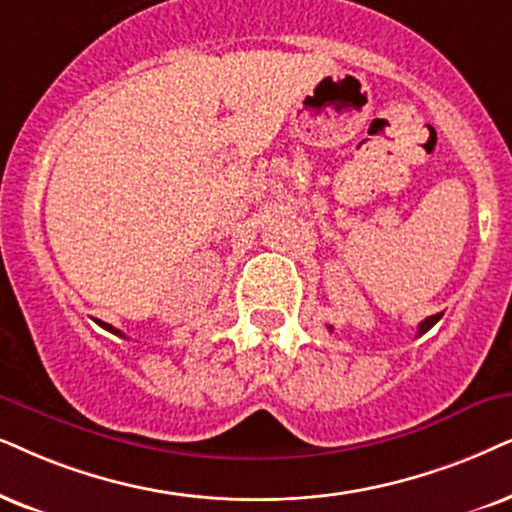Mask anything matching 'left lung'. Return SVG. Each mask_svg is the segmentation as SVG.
I'll use <instances>...</instances> for the list:
<instances>
[{"mask_svg":"<svg viewBox=\"0 0 512 512\" xmlns=\"http://www.w3.org/2000/svg\"><path fill=\"white\" fill-rule=\"evenodd\" d=\"M439 319H442V314H435V316H428V319H425V321H420V326H418V335H423V333H428L430 331V328L432 326H435V323L439 321ZM328 328H331V326H328ZM331 331H333V328H331Z\"/></svg>","mask_w":512,"mask_h":512,"instance_id":"obj_1","label":"left lung"}]
</instances>
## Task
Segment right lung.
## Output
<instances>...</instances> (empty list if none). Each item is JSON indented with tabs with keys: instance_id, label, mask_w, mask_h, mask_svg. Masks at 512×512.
Returning a JSON list of instances; mask_svg holds the SVG:
<instances>
[{
	"instance_id": "1",
	"label": "right lung",
	"mask_w": 512,
	"mask_h": 512,
	"mask_svg": "<svg viewBox=\"0 0 512 512\" xmlns=\"http://www.w3.org/2000/svg\"><path fill=\"white\" fill-rule=\"evenodd\" d=\"M96 323H99L101 328H106V331H111V333H115V335H120V338H125V333H120L118 328H113V326H111V323H103V321H96Z\"/></svg>"
}]
</instances>
